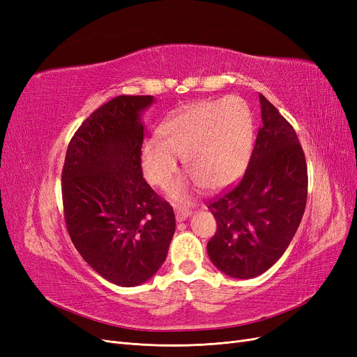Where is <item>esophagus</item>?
Returning a JSON list of instances; mask_svg holds the SVG:
<instances>
[{"label":"esophagus","instance_id":"34e87169","mask_svg":"<svg viewBox=\"0 0 357 357\" xmlns=\"http://www.w3.org/2000/svg\"><path fill=\"white\" fill-rule=\"evenodd\" d=\"M174 211H176V219H177V222L186 220L188 218H190V214H192V211H190L188 207H176Z\"/></svg>","mask_w":357,"mask_h":357}]
</instances>
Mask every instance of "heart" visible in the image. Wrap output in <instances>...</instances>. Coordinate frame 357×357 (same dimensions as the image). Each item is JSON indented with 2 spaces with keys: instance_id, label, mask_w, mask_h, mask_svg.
<instances>
[{
  "instance_id": "b5f03b06",
  "label": "heart",
  "mask_w": 357,
  "mask_h": 357,
  "mask_svg": "<svg viewBox=\"0 0 357 357\" xmlns=\"http://www.w3.org/2000/svg\"><path fill=\"white\" fill-rule=\"evenodd\" d=\"M160 137H149L139 162L146 178L169 189L178 172V159L205 189H222L238 180L253 152V117L248 105L236 96L199 101L167 117ZM186 195V186L177 189Z\"/></svg>"
}]
</instances>
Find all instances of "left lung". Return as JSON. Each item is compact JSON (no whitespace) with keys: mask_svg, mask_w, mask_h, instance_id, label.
Segmentation results:
<instances>
[{"mask_svg":"<svg viewBox=\"0 0 357 357\" xmlns=\"http://www.w3.org/2000/svg\"><path fill=\"white\" fill-rule=\"evenodd\" d=\"M259 101L262 126L244 176L208 205L218 222L208 256L234 278L261 275L283 256L307 204L305 155L295 129L262 93Z\"/></svg>","mask_w":357,"mask_h":357,"instance_id":"left-lung-1","label":"left lung"}]
</instances>
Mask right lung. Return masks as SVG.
Returning <instances> with one entry per match:
<instances>
[{"label":"right lung","instance_id":"obj_1","mask_svg":"<svg viewBox=\"0 0 357 357\" xmlns=\"http://www.w3.org/2000/svg\"><path fill=\"white\" fill-rule=\"evenodd\" d=\"M150 95H121L96 109L74 134L62 169L71 241L107 282L134 287L164 264L176 231L171 205L143 178L139 152Z\"/></svg>","mask_w":357,"mask_h":357}]
</instances>
